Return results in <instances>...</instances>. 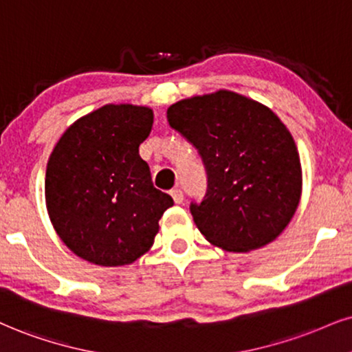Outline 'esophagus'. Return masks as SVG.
Returning <instances> with one entry per match:
<instances>
[{
    "label": "esophagus",
    "mask_w": 352,
    "mask_h": 352,
    "mask_svg": "<svg viewBox=\"0 0 352 352\" xmlns=\"http://www.w3.org/2000/svg\"><path fill=\"white\" fill-rule=\"evenodd\" d=\"M171 197H173V201H175L176 204H181V202H183V199H184L183 190H181V189H173L171 190Z\"/></svg>",
    "instance_id": "esophagus-1"
}]
</instances>
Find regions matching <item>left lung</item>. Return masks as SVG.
<instances>
[{
	"label": "left lung",
	"instance_id": "left-lung-1",
	"mask_svg": "<svg viewBox=\"0 0 352 352\" xmlns=\"http://www.w3.org/2000/svg\"><path fill=\"white\" fill-rule=\"evenodd\" d=\"M168 122L206 164V197L190 204L206 240L233 253L274 241L302 196L300 156L279 117L254 99L219 89L169 106Z\"/></svg>",
	"mask_w": 352,
	"mask_h": 352
}]
</instances>
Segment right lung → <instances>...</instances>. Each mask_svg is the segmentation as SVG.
Wrapping results in <instances>:
<instances>
[{
	"mask_svg": "<svg viewBox=\"0 0 352 352\" xmlns=\"http://www.w3.org/2000/svg\"><path fill=\"white\" fill-rule=\"evenodd\" d=\"M151 127L150 107L106 104L75 120L54 146L47 212L60 240L85 261L109 267L137 261L175 204L153 188L138 153Z\"/></svg>",
	"mask_w": 352,
	"mask_h": 352,
	"instance_id": "add662e5",
	"label": "right lung"
}]
</instances>
